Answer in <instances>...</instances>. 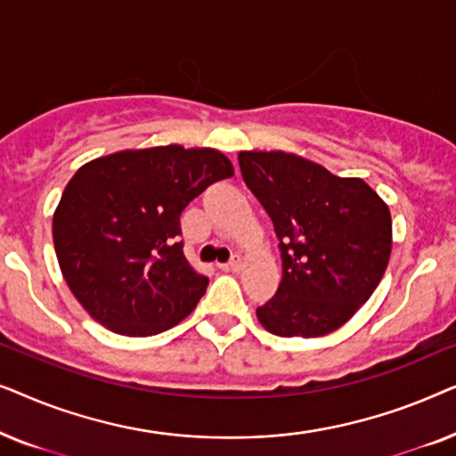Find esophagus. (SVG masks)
<instances>
[{
    "label": "esophagus",
    "mask_w": 456,
    "mask_h": 456,
    "mask_svg": "<svg viewBox=\"0 0 456 456\" xmlns=\"http://www.w3.org/2000/svg\"><path fill=\"white\" fill-rule=\"evenodd\" d=\"M240 267H242V259L239 257V255L230 259L228 264H220V270H224V272H240Z\"/></svg>",
    "instance_id": "esophagus-1"
}]
</instances>
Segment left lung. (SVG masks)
Wrapping results in <instances>:
<instances>
[{"mask_svg":"<svg viewBox=\"0 0 456 456\" xmlns=\"http://www.w3.org/2000/svg\"><path fill=\"white\" fill-rule=\"evenodd\" d=\"M242 180L282 253V282L257 307L267 332L317 338L338 330L373 295L388 267L392 217L361 178H340L284 151H240Z\"/></svg>","mask_w":456,"mask_h":456,"instance_id":"left-lung-1","label":"left lung"}]
</instances>
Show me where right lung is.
Segmentation results:
<instances>
[{"label":"right lung","mask_w":456,"mask_h":456,"mask_svg":"<svg viewBox=\"0 0 456 456\" xmlns=\"http://www.w3.org/2000/svg\"><path fill=\"white\" fill-rule=\"evenodd\" d=\"M232 174L216 149L180 145L126 149L78 167L53 214V247L86 314L122 336L183 322L209 280L184 257L180 214Z\"/></svg>","instance_id":"right-lung-1"}]
</instances>
